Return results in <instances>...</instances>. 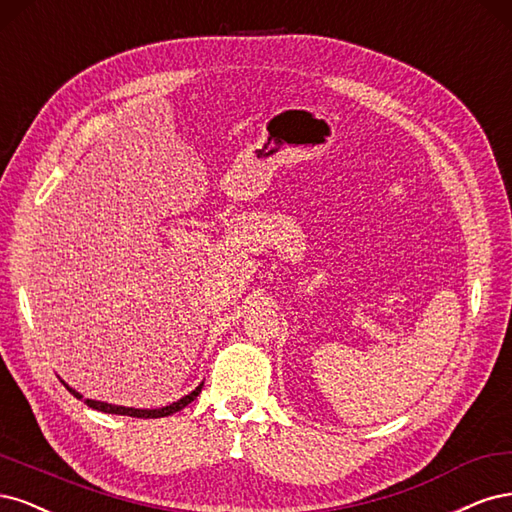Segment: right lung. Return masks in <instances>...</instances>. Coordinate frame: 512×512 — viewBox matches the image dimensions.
I'll return each instance as SVG.
<instances>
[{"label":"right lung","instance_id":"add662e5","mask_svg":"<svg viewBox=\"0 0 512 512\" xmlns=\"http://www.w3.org/2000/svg\"><path fill=\"white\" fill-rule=\"evenodd\" d=\"M63 383V381H61ZM65 389H68L74 398H82V395L72 389L68 383H63ZM204 383L200 387H195L189 395H185V398H180L178 402H172L170 406H161V408H129V406H117V404H108V402H97V400H85V404L93 410H102V412H108V415H125V417H138V419H159V417H168V415H174V412L183 410L187 404H191L197 395H200Z\"/></svg>","mask_w":512,"mask_h":512}]
</instances>
